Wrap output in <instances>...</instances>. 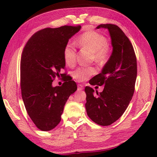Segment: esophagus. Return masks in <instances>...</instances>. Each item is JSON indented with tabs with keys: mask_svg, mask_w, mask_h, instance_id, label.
Instances as JSON below:
<instances>
[{
	"mask_svg": "<svg viewBox=\"0 0 157 157\" xmlns=\"http://www.w3.org/2000/svg\"><path fill=\"white\" fill-rule=\"evenodd\" d=\"M84 89V86H83L82 84H78V90H82Z\"/></svg>",
	"mask_w": 157,
	"mask_h": 157,
	"instance_id": "34e87169",
	"label": "esophagus"
}]
</instances>
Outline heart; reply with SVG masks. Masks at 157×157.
Here are the masks:
<instances>
[{
	"label": "heart",
	"instance_id": "obj_1",
	"mask_svg": "<svg viewBox=\"0 0 157 157\" xmlns=\"http://www.w3.org/2000/svg\"><path fill=\"white\" fill-rule=\"evenodd\" d=\"M79 46L91 52L93 58L96 62L105 63L109 56L108 41L102 35L96 32H88L83 34L78 40ZM63 58L65 63L69 66H73L76 61V50L71 43L65 46L63 51ZM96 73V69L92 67H79L73 72V78L78 82H84L90 76Z\"/></svg>",
	"mask_w": 157,
	"mask_h": 157
}]
</instances>
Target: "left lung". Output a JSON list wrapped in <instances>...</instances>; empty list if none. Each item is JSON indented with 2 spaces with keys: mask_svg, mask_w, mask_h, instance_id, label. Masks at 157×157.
Here are the masks:
<instances>
[{
  "mask_svg": "<svg viewBox=\"0 0 157 157\" xmlns=\"http://www.w3.org/2000/svg\"><path fill=\"white\" fill-rule=\"evenodd\" d=\"M109 32L112 54L101 73L92 78L91 85L105 86L102 92L85 88L86 109L94 123L107 126L115 122L125 111L132 98L137 77V61L131 42L117 25L101 24L96 29Z\"/></svg>",
  "mask_w": 157,
  "mask_h": 157,
  "instance_id": "1",
  "label": "left lung"
}]
</instances>
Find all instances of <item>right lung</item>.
<instances>
[{
    "instance_id": "right-lung-1",
    "label": "right lung",
    "mask_w": 157,
    "mask_h": 157,
    "mask_svg": "<svg viewBox=\"0 0 157 157\" xmlns=\"http://www.w3.org/2000/svg\"><path fill=\"white\" fill-rule=\"evenodd\" d=\"M80 29V25H64L41 29L23 48L20 65L22 99L29 117L42 131H50L59 124L67 101L77 90L76 83L65 77L61 86L52 84L56 78L65 75L61 73L65 66L64 48Z\"/></svg>"
}]
</instances>
